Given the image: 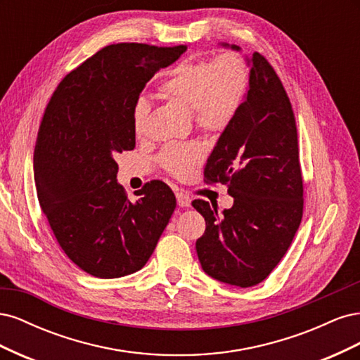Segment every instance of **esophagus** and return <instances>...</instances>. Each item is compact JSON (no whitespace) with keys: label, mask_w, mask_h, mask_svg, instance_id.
Here are the masks:
<instances>
[{"label":"esophagus","mask_w":360,"mask_h":360,"mask_svg":"<svg viewBox=\"0 0 360 360\" xmlns=\"http://www.w3.org/2000/svg\"><path fill=\"white\" fill-rule=\"evenodd\" d=\"M176 197H177V204H179L180 207H189V205H191V197H189V195H188L186 192H184V191L177 192Z\"/></svg>","instance_id":"1"}]
</instances>
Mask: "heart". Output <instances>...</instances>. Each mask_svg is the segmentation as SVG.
<instances>
[{
  "label": "heart",
  "mask_w": 360,
  "mask_h": 360,
  "mask_svg": "<svg viewBox=\"0 0 360 360\" xmlns=\"http://www.w3.org/2000/svg\"><path fill=\"white\" fill-rule=\"evenodd\" d=\"M250 70L237 52H224L213 60H186L171 69L159 86L160 96L191 108L193 123L204 132H222L240 112L248 97ZM150 105L139 99L132 110L136 136L147 134ZM202 147L174 143L162 150L159 162L174 177H186L202 160Z\"/></svg>",
  "instance_id": "1"
}]
</instances>
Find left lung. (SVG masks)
Returning <instances> with one entry per match:
<instances>
[{
	"label": "left lung",
	"instance_id": "1",
	"mask_svg": "<svg viewBox=\"0 0 360 360\" xmlns=\"http://www.w3.org/2000/svg\"><path fill=\"white\" fill-rule=\"evenodd\" d=\"M249 63L250 84L243 108L217 139L204 168V181L226 184L234 204L219 214L204 200L192 201L205 221V231L197 240L202 270L242 288L254 287L271 274L303 214L291 102L266 57L255 52Z\"/></svg>",
	"mask_w": 360,
	"mask_h": 360
}]
</instances>
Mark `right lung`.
<instances>
[{
	"instance_id": "right-lung-1",
	"label": "right lung",
	"mask_w": 360,
	"mask_h": 360,
	"mask_svg": "<svg viewBox=\"0 0 360 360\" xmlns=\"http://www.w3.org/2000/svg\"><path fill=\"white\" fill-rule=\"evenodd\" d=\"M184 51L105 46L64 76L46 105L34 148L37 198L64 254L89 275L143 269L176 210V195L160 180L129 201L115 158L135 148L132 110L146 84Z\"/></svg>"
}]
</instances>
